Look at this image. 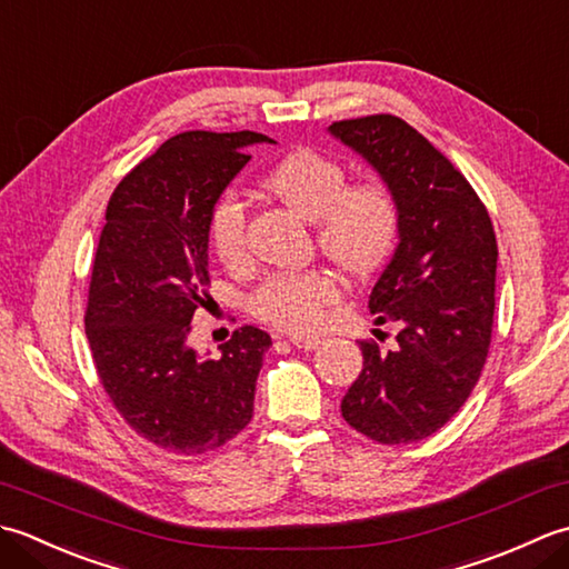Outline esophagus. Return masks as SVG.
I'll use <instances>...</instances> for the list:
<instances>
[{"label": "esophagus", "instance_id": "obj_1", "mask_svg": "<svg viewBox=\"0 0 569 569\" xmlns=\"http://www.w3.org/2000/svg\"><path fill=\"white\" fill-rule=\"evenodd\" d=\"M291 342H293V347H298V349H318V345L322 342L320 337H312V335H291Z\"/></svg>", "mask_w": 569, "mask_h": 569}]
</instances>
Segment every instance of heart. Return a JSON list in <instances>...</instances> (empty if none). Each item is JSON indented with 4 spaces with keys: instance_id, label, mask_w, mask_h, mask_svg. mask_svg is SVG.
Returning <instances> with one entry per match:
<instances>
[{
    "instance_id": "heart-1",
    "label": "heart",
    "mask_w": 569,
    "mask_h": 569,
    "mask_svg": "<svg viewBox=\"0 0 569 569\" xmlns=\"http://www.w3.org/2000/svg\"><path fill=\"white\" fill-rule=\"evenodd\" d=\"M347 168L312 149H300L278 161L261 186L288 210L316 227V244L337 269L361 276L389 257L398 234V202L379 180L347 183ZM210 241L227 266L247 261V210L234 192L217 198L210 212ZM337 296L325 271L271 276L257 296L253 310L278 328L308 330L318 325Z\"/></svg>"
}]
</instances>
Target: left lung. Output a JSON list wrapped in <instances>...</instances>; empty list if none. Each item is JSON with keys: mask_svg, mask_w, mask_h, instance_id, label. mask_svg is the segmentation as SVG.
I'll return each instance as SVG.
<instances>
[{"mask_svg": "<svg viewBox=\"0 0 569 569\" xmlns=\"http://www.w3.org/2000/svg\"><path fill=\"white\" fill-rule=\"evenodd\" d=\"M328 131L379 173L401 214L369 296L377 325L401 330L389 352L359 342L365 369L342 398V418L381 445L418 442L465 406L485 369L497 237L467 178L403 119H345Z\"/></svg>", "mask_w": 569, "mask_h": 569, "instance_id": "1", "label": "left lung"}]
</instances>
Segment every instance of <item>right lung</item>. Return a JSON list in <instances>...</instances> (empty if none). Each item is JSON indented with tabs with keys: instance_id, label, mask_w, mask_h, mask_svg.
Returning a JSON list of instances; mask_svg holds the SVG:
<instances>
[{
	"instance_id": "right-lung-1",
	"label": "right lung",
	"mask_w": 569,
	"mask_h": 569,
	"mask_svg": "<svg viewBox=\"0 0 569 569\" xmlns=\"http://www.w3.org/2000/svg\"><path fill=\"white\" fill-rule=\"evenodd\" d=\"M261 141L273 143L257 131H183L127 173L107 204L84 332L119 416L168 452L217 450L253 416L269 332L244 325L214 359L188 337L208 303L212 204Z\"/></svg>"
}]
</instances>
